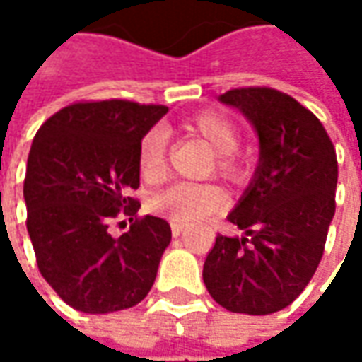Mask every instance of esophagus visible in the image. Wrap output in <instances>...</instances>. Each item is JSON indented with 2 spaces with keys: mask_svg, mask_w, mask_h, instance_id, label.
<instances>
[{
  "mask_svg": "<svg viewBox=\"0 0 362 362\" xmlns=\"http://www.w3.org/2000/svg\"><path fill=\"white\" fill-rule=\"evenodd\" d=\"M183 231H185V228H183L181 223H171V233H173V238H179Z\"/></svg>",
  "mask_w": 362,
  "mask_h": 362,
  "instance_id": "1",
  "label": "esophagus"
}]
</instances>
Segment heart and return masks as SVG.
<instances>
[{"instance_id":"obj_1","label":"heart","mask_w":362,"mask_h":362,"mask_svg":"<svg viewBox=\"0 0 362 362\" xmlns=\"http://www.w3.org/2000/svg\"><path fill=\"white\" fill-rule=\"evenodd\" d=\"M183 127L216 151L217 173L228 179H240L245 173V163L238 153L240 131L233 120L216 110H199L187 117ZM136 163L139 175L145 183L153 185L163 181L167 175V132L159 127L146 132L139 145ZM226 205L228 197L223 189L211 183H173L148 199V209L155 216L181 226L214 216L226 209Z\"/></svg>"}]
</instances>
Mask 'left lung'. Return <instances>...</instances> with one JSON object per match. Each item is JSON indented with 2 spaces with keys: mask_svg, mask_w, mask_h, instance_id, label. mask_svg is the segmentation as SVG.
Wrapping results in <instances>:
<instances>
[{
  "mask_svg": "<svg viewBox=\"0 0 362 362\" xmlns=\"http://www.w3.org/2000/svg\"><path fill=\"white\" fill-rule=\"evenodd\" d=\"M219 100L256 127L259 165L228 217L245 235L217 233L203 282L230 313H278L298 298L325 254L337 207V151L322 122L286 92L247 86Z\"/></svg>",
  "mask_w": 362,
  "mask_h": 362,
  "instance_id": "8db88e82",
  "label": "left lung"
}]
</instances>
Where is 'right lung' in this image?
Wrapping results in <instances>:
<instances>
[{"instance_id":"obj_1","label":"right lung","mask_w":362,"mask_h":362,"mask_svg":"<svg viewBox=\"0 0 362 362\" xmlns=\"http://www.w3.org/2000/svg\"><path fill=\"white\" fill-rule=\"evenodd\" d=\"M167 106L132 100H80L35 132L23 199L37 270L80 313L106 314L139 304L153 288L171 226L139 216L136 153ZM132 226L112 238L107 226ZM124 223V221H122Z\"/></svg>"}]
</instances>
